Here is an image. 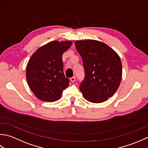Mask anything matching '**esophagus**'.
<instances>
[{
  "mask_svg": "<svg viewBox=\"0 0 148 148\" xmlns=\"http://www.w3.org/2000/svg\"><path fill=\"white\" fill-rule=\"evenodd\" d=\"M70 80H71V82H74L75 81V76L72 77L70 78Z\"/></svg>",
  "mask_w": 148,
  "mask_h": 148,
  "instance_id": "1",
  "label": "esophagus"
}]
</instances>
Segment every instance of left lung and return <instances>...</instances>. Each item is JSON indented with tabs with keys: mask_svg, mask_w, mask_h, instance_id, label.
Here are the masks:
<instances>
[{
	"mask_svg": "<svg viewBox=\"0 0 148 148\" xmlns=\"http://www.w3.org/2000/svg\"><path fill=\"white\" fill-rule=\"evenodd\" d=\"M82 57L84 78L80 90L87 101L101 103L112 96L122 78V64L117 53L107 45L96 40L77 41Z\"/></svg>",
	"mask_w": 148,
	"mask_h": 148,
	"instance_id": "8db88e82",
	"label": "left lung"
}]
</instances>
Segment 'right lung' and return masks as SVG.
<instances>
[{
	"mask_svg": "<svg viewBox=\"0 0 148 148\" xmlns=\"http://www.w3.org/2000/svg\"><path fill=\"white\" fill-rule=\"evenodd\" d=\"M71 41H53L36 51L26 68V78L32 92L42 101L52 102L61 98L70 83L63 72L62 54Z\"/></svg>",
	"mask_w": 148,
	"mask_h": 148,
	"instance_id": "1",
	"label": "right lung"
}]
</instances>
